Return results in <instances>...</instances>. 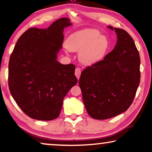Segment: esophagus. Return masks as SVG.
<instances>
[{"mask_svg": "<svg viewBox=\"0 0 152 152\" xmlns=\"http://www.w3.org/2000/svg\"><path fill=\"white\" fill-rule=\"evenodd\" d=\"M75 75L77 78L79 80V79H80V75H81V69H80V68H76L75 71Z\"/></svg>", "mask_w": 152, "mask_h": 152, "instance_id": "esophagus-1", "label": "esophagus"}]
</instances>
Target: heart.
I'll return each instance as SVG.
<instances>
[{
  "mask_svg": "<svg viewBox=\"0 0 152 152\" xmlns=\"http://www.w3.org/2000/svg\"><path fill=\"white\" fill-rule=\"evenodd\" d=\"M66 49L79 52L81 62L87 66L96 64L104 60L110 49L109 38L102 36L95 28H84L72 33L66 42Z\"/></svg>",
  "mask_w": 152,
  "mask_h": 152,
  "instance_id": "1",
  "label": "heart"
}]
</instances>
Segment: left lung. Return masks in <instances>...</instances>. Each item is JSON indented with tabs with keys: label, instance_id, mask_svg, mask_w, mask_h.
I'll list each match as a JSON object with an SVG mask.
<instances>
[{
	"label": "left lung",
	"instance_id": "1",
	"mask_svg": "<svg viewBox=\"0 0 152 152\" xmlns=\"http://www.w3.org/2000/svg\"><path fill=\"white\" fill-rule=\"evenodd\" d=\"M115 31L117 42L104 60L81 72L79 85L88 114L98 120L124 113L135 97L140 83V56L126 31Z\"/></svg>",
	"mask_w": 152,
	"mask_h": 152
}]
</instances>
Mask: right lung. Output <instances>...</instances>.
I'll use <instances>...</instances> for the list:
<instances>
[{"label":"right lung","instance_id":"obj_1","mask_svg":"<svg viewBox=\"0 0 152 152\" xmlns=\"http://www.w3.org/2000/svg\"><path fill=\"white\" fill-rule=\"evenodd\" d=\"M71 25L69 18H61L47 28H28L18 39L11 54V94L22 110L34 119L58 117L64 96L77 82L75 65L57 61L64 29Z\"/></svg>","mask_w":152,"mask_h":152}]
</instances>
